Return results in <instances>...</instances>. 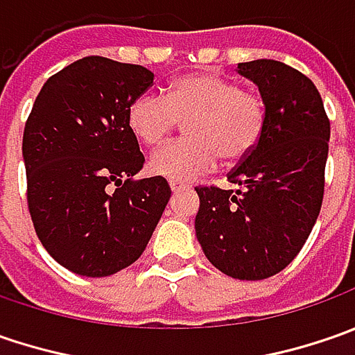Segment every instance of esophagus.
<instances>
[{
	"instance_id": "obj_1",
	"label": "esophagus",
	"mask_w": 355,
	"mask_h": 355,
	"mask_svg": "<svg viewBox=\"0 0 355 355\" xmlns=\"http://www.w3.org/2000/svg\"><path fill=\"white\" fill-rule=\"evenodd\" d=\"M170 189L173 191V193H178V191H182V189H187V187H185V185L175 184V182H173V184H170Z\"/></svg>"
}]
</instances>
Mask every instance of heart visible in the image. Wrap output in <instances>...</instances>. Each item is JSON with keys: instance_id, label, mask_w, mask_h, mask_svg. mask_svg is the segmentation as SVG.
Here are the masks:
<instances>
[{"instance_id": "b5f03b06", "label": "heart", "mask_w": 355, "mask_h": 355, "mask_svg": "<svg viewBox=\"0 0 355 355\" xmlns=\"http://www.w3.org/2000/svg\"><path fill=\"white\" fill-rule=\"evenodd\" d=\"M180 120H189V140L173 142L148 162V170L175 184L213 170L219 156L227 164L249 157L266 128V106L237 80L213 73H193L171 80L164 96L140 94L128 108V128L148 148L168 140Z\"/></svg>"}]
</instances>
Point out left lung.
<instances>
[{
    "label": "left lung",
    "instance_id": "8db88e82",
    "mask_svg": "<svg viewBox=\"0 0 355 355\" xmlns=\"http://www.w3.org/2000/svg\"><path fill=\"white\" fill-rule=\"evenodd\" d=\"M266 106V128L251 156L227 175L237 189L198 187L196 235L215 268L263 280L293 263L318 219L330 122L320 92L272 59L239 62Z\"/></svg>",
    "mask_w": 355,
    "mask_h": 355
}]
</instances>
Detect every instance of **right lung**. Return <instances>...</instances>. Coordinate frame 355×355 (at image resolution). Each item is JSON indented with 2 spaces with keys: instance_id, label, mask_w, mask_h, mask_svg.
<instances>
[{
  "instance_id": "1",
  "label": "right lung",
  "mask_w": 355,
  "mask_h": 355,
  "mask_svg": "<svg viewBox=\"0 0 355 355\" xmlns=\"http://www.w3.org/2000/svg\"><path fill=\"white\" fill-rule=\"evenodd\" d=\"M154 83L140 64L85 57L53 75L27 118L23 162L37 237L64 268L110 277L140 259L171 189L132 178L144 156L128 108Z\"/></svg>"
}]
</instances>
